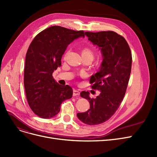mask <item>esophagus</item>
<instances>
[{
  "mask_svg": "<svg viewBox=\"0 0 157 157\" xmlns=\"http://www.w3.org/2000/svg\"><path fill=\"white\" fill-rule=\"evenodd\" d=\"M79 94H80V93H79V90H73V96L74 97H79Z\"/></svg>",
  "mask_w": 157,
  "mask_h": 157,
  "instance_id": "esophagus-1",
  "label": "esophagus"
}]
</instances>
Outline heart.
Listing matches in <instances>:
<instances>
[{
	"label": "heart",
	"instance_id": "1",
	"mask_svg": "<svg viewBox=\"0 0 157 157\" xmlns=\"http://www.w3.org/2000/svg\"><path fill=\"white\" fill-rule=\"evenodd\" d=\"M82 57H90L93 59L94 52L90 48L85 47L82 50Z\"/></svg>",
	"mask_w": 157,
	"mask_h": 157
}]
</instances>
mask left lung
Masks as SVG:
<instances>
[{
	"instance_id": "1",
	"label": "left lung",
	"mask_w": 157,
	"mask_h": 157,
	"mask_svg": "<svg viewBox=\"0 0 157 157\" xmlns=\"http://www.w3.org/2000/svg\"><path fill=\"white\" fill-rule=\"evenodd\" d=\"M85 34L102 54L100 70L90 79L92 89L100 90V94L90 98L88 91L81 93V97L89 100L90 109L77 116L85 124L97 125L112 117L122 102L129 82L132 53L126 40L113 31Z\"/></svg>"
}]
</instances>
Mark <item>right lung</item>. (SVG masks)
Instances as JSON below:
<instances>
[{
  "label": "right lung",
  "instance_id": "obj_1",
  "mask_svg": "<svg viewBox=\"0 0 157 157\" xmlns=\"http://www.w3.org/2000/svg\"><path fill=\"white\" fill-rule=\"evenodd\" d=\"M81 36L85 37L83 31L52 26L38 33L30 44L25 58L24 86L30 108L38 117H54L63 101L72 98V89L59 85L52 74L61 65L68 45Z\"/></svg>",
  "mask_w": 157,
  "mask_h": 157
}]
</instances>
